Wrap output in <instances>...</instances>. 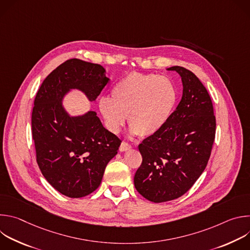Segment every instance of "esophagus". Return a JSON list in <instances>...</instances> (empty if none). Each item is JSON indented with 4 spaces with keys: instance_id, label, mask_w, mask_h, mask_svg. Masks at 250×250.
Segmentation results:
<instances>
[{
    "instance_id": "esophagus-1",
    "label": "esophagus",
    "mask_w": 250,
    "mask_h": 250,
    "mask_svg": "<svg viewBox=\"0 0 250 250\" xmlns=\"http://www.w3.org/2000/svg\"><path fill=\"white\" fill-rule=\"evenodd\" d=\"M130 148H131V146H130V145H128V144H126V142L123 141L121 146H120V151H122V152L127 151V150H129Z\"/></svg>"
}]
</instances>
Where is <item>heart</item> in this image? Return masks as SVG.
I'll return each mask as SVG.
<instances>
[{
  "label": "heart",
  "instance_id": "b5f03b06",
  "mask_svg": "<svg viewBox=\"0 0 250 250\" xmlns=\"http://www.w3.org/2000/svg\"><path fill=\"white\" fill-rule=\"evenodd\" d=\"M177 97L176 86L168 77L131 72L113 87L111 98L99 99L98 106L112 132H119L128 116L132 134L151 136L169 120Z\"/></svg>",
  "mask_w": 250,
  "mask_h": 250
}]
</instances>
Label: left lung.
Instances as JSON below:
<instances>
[{
	"mask_svg": "<svg viewBox=\"0 0 250 250\" xmlns=\"http://www.w3.org/2000/svg\"><path fill=\"white\" fill-rule=\"evenodd\" d=\"M183 84L182 99L164 126L138 146L142 163L134 175V187L154 203L184 195L205 170L216 134L210 97L190 70L172 66Z\"/></svg>",
	"mask_w": 250,
	"mask_h": 250,
	"instance_id": "obj_1",
	"label": "left lung"
}]
</instances>
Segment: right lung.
Here are the masks:
<instances>
[{"label":"right lung","mask_w":250,"mask_h":250,"mask_svg":"<svg viewBox=\"0 0 250 250\" xmlns=\"http://www.w3.org/2000/svg\"><path fill=\"white\" fill-rule=\"evenodd\" d=\"M103 66L69 59L44 79L31 115L37 161L47 182L69 198H82L101 184L122 140L104 127L95 111L71 116L63 104L71 91L95 103L108 84Z\"/></svg>","instance_id":"obj_1"}]
</instances>
